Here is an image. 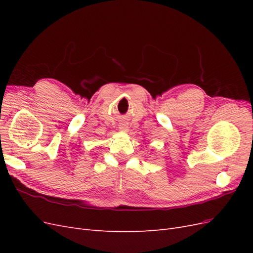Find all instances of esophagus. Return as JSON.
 <instances>
[{
  "mask_svg": "<svg viewBox=\"0 0 253 253\" xmlns=\"http://www.w3.org/2000/svg\"><path fill=\"white\" fill-rule=\"evenodd\" d=\"M119 128L121 129V131H127V126L126 125H125V124H120V126H119Z\"/></svg>",
  "mask_w": 253,
  "mask_h": 253,
  "instance_id": "1",
  "label": "esophagus"
}]
</instances>
